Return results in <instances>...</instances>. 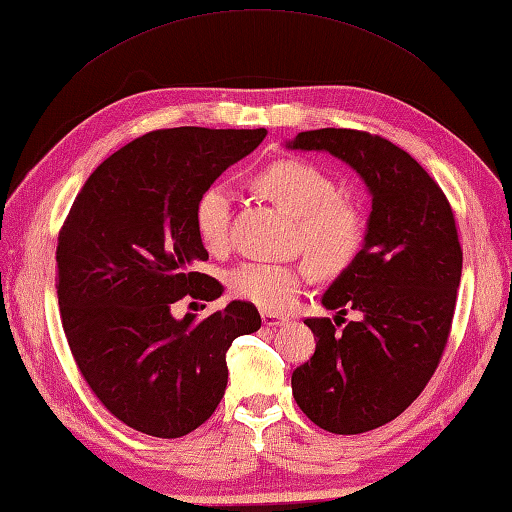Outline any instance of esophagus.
Returning a JSON list of instances; mask_svg holds the SVG:
<instances>
[{"instance_id": "34e87169", "label": "esophagus", "mask_w": 512, "mask_h": 512, "mask_svg": "<svg viewBox=\"0 0 512 512\" xmlns=\"http://www.w3.org/2000/svg\"><path fill=\"white\" fill-rule=\"evenodd\" d=\"M263 325L265 327H283V325H287L289 322V318H285V316H278V314H269V311H263Z\"/></svg>"}]
</instances>
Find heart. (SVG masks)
I'll return each mask as SVG.
<instances>
[{
	"label": "heart",
	"instance_id": "obj_1",
	"mask_svg": "<svg viewBox=\"0 0 512 512\" xmlns=\"http://www.w3.org/2000/svg\"><path fill=\"white\" fill-rule=\"evenodd\" d=\"M254 185L296 218V245L320 274H338L353 263L364 243V214L360 205L340 196L338 183L325 170L283 159L260 170ZM229 210L232 194L223 185L207 187L198 196L194 225L207 252L221 254L229 247ZM307 278V265L247 260L229 271L227 289L238 300L252 302L269 314H283L296 305Z\"/></svg>",
	"mask_w": 512,
	"mask_h": 512
}]
</instances>
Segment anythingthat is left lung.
<instances>
[{
    "instance_id": "1",
    "label": "left lung",
    "mask_w": 512,
    "mask_h": 512,
    "mask_svg": "<svg viewBox=\"0 0 512 512\" xmlns=\"http://www.w3.org/2000/svg\"><path fill=\"white\" fill-rule=\"evenodd\" d=\"M289 150L329 152L367 185L371 214L353 263L322 294V305L361 316L342 332L307 318L316 351L291 375L311 422L356 435L395 420L431 380L451 331L462 247L453 210L411 154L369 132H300Z\"/></svg>"
}]
</instances>
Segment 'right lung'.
Returning a JSON list of instances; mask_svg holds the SVG:
<instances>
[{"instance_id":"add662e5","label":"right lung","mask_w":512,"mask_h":512,"mask_svg":"<svg viewBox=\"0 0 512 512\" xmlns=\"http://www.w3.org/2000/svg\"><path fill=\"white\" fill-rule=\"evenodd\" d=\"M267 130H156L90 174L57 245V298L88 387L130 429L183 437L227 387V349L260 329L258 309L232 300L212 316L174 318V302L216 300L223 285L196 271L198 196L254 152Z\"/></svg>"}]
</instances>
